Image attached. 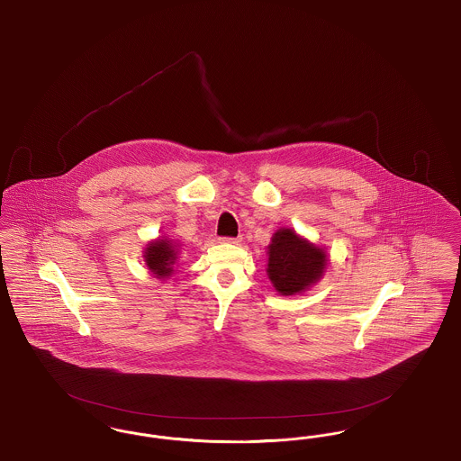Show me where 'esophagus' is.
<instances>
[{
  "mask_svg": "<svg viewBox=\"0 0 461 461\" xmlns=\"http://www.w3.org/2000/svg\"><path fill=\"white\" fill-rule=\"evenodd\" d=\"M221 241H224V243H240V237H237V239H231V237H224V239H221Z\"/></svg>",
  "mask_w": 461,
  "mask_h": 461,
  "instance_id": "obj_1",
  "label": "esophagus"
}]
</instances>
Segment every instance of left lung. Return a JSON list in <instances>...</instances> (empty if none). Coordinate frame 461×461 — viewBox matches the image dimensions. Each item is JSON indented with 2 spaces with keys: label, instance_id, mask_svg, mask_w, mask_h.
Segmentation results:
<instances>
[{
  "label": "left lung",
  "instance_id": "1",
  "mask_svg": "<svg viewBox=\"0 0 461 461\" xmlns=\"http://www.w3.org/2000/svg\"><path fill=\"white\" fill-rule=\"evenodd\" d=\"M267 276L276 292L295 295L306 292L325 273L327 252L299 237L294 230H278L267 245Z\"/></svg>",
  "mask_w": 461,
  "mask_h": 461
}]
</instances>
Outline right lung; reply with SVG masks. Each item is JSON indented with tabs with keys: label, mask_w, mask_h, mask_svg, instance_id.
<instances>
[{
	"label": "right lung",
	"mask_w": 461,
	"mask_h": 461,
	"mask_svg": "<svg viewBox=\"0 0 461 461\" xmlns=\"http://www.w3.org/2000/svg\"><path fill=\"white\" fill-rule=\"evenodd\" d=\"M145 264L150 269L155 278L164 280L169 278L175 271L177 261V245L169 239H157L152 240L145 249Z\"/></svg>",
	"instance_id": "add662e5"
}]
</instances>
